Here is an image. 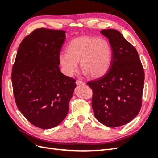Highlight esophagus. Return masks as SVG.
I'll list each match as a JSON object with an SVG mask.
<instances>
[{
    "label": "esophagus",
    "mask_w": 158,
    "mask_h": 158,
    "mask_svg": "<svg viewBox=\"0 0 158 158\" xmlns=\"http://www.w3.org/2000/svg\"><path fill=\"white\" fill-rule=\"evenodd\" d=\"M76 84H77V85H84L85 83L83 82V81H79V80H77L76 81Z\"/></svg>",
    "instance_id": "obj_1"
}]
</instances>
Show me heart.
Returning <instances> with one entry per match:
<instances>
[{
  "instance_id": "b5f03b06",
  "label": "heart",
  "mask_w": 158,
  "mask_h": 158,
  "mask_svg": "<svg viewBox=\"0 0 158 158\" xmlns=\"http://www.w3.org/2000/svg\"><path fill=\"white\" fill-rule=\"evenodd\" d=\"M66 53L59 55L63 73L72 77L78 71V62L85 75L99 78L110 68L113 58L111 45L106 39L93 36L77 38L69 43Z\"/></svg>"
}]
</instances>
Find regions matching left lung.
I'll return each instance as SVG.
<instances>
[{"label": "left lung", "mask_w": 158, "mask_h": 158, "mask_svg": "<svg viewBox=\"0 0 158 158\" xmlns=\"http://www.w3.org/2000/svg\"><path fill=\"white\" fill-rule=\"evenodd\" d=\"M100 32L111 45V65L106 75L87 85L92 89L96 118L116 127L131 121L141 110L144 72L136 49L120 32L104 29Z\"/></svg>", "instance_id": "obj_1"}]
</instances>
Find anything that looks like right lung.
<instances>
[{
  "mask_svg": "<svg viewBox=\"0 0 158 158\" xmlns=\"http://www.w3.org/2000/svg\"><path fill=\"white\" fill-rule=\"evenodd\" d=\"M66 31L38 28L19 45L11 72L17 108L32 124L51 129L66 118L76 87L58 65Z\"/></svg>",
  "mask_w": 158,
  "mask_h": 158,
  "instance_id": "1",
  "label": "right lung"
}]
</instances>
